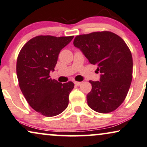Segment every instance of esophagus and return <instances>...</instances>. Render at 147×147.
<instances>
[{"label": "esophagus", "instance_id": "obj_1", "mask_svg": "<svg viewBox=\"0 0 147 147\" xmlns=\"http://www.w3.org/2000/svg\"><path fill=\"white\" fill-rule=\"evenodd\" d=\"M74 83H75L76 85H78V86H79V85H80L81 84V82H79V81H75V82H74Z\"/></svg>", "mask_w": 147, "mask_h": 147}]
</instances>
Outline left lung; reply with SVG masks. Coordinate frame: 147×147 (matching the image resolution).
Instances as JSON below:
<instances>
[{"mask_svg":"<svg viewBox=\"0 0 147 147\" xmlns=\"http://www.w3.org/2000/svg\"><path fill=\"white\" fill-rule=\"evenodd\" d=\"M73 44L101 74L100 81H90L87 105L98 113L115 111L125 100L132 80L130 50L120 36L109 31L79 35Z\"/></svg>","mask_w":147,"mask_h":147,"instance_id":"obj_1","label":"left lung"}]
</instances>
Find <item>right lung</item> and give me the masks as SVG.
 <instances>
[{
    "label": "right lung",
    "mask_w": 147,
    "mask_h": 147,
    "mask_svg": "<svg viewBox=\"0 0 147 147\" xmlns=\"http://www.w3.org/2000/svg\"><path fill=\"white\" fill-rule=\"evenodd\" d=\"M73 37L37 36L24 45L18 55L16 71L20 90L30 106L44 116H56L68 105L74 83L58 82L49 73L54 71L60 51Z\"/></svg>",
    "instance_id": "obj_1"
}]
</instances>
